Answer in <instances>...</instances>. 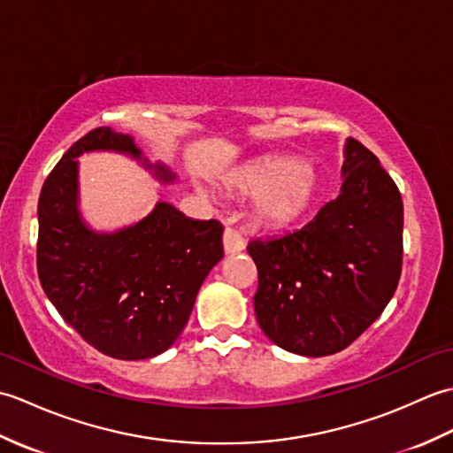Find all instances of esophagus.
Wrapping results in <instances>:
<instances>
[{"instance_id":"34e87169","label":"esophagus","mask_w":453,"mask_h":453,"mask_svg":"<svg viewBox=\"0 0 453 453\" xmlns=\"http://www.w3.org/2000/svg\"><path fill=\"white\" fill-rule=\"evenodd\" d=\"M245 249V239L242 237V234L235 232V229L227 227L224 232V251L226 255H235L242 253Z\"/></svg>"}]
</instances>
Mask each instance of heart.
I'll list each match as a JSON object with an SVG mask.
<instances>
[{
	"mask_svg": "<svg viewBox=\"0 0 453 453\" xmlns=\"http://www.w3.org/2000/svg\"><path fill=\"white\" fill-rule=\"evenodd\" d=\"M247 198H257V216L266 226H288L300 218L315 195V173L297 157H268L247 169L237 182Z\"/></svg>",
	"mask_w": 453,
	"mask_h": 453,
	"instance_id": "heart-1",
	"label": "heart"
}]
</instances>
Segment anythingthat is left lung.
I'll use <instances>...</instances> for the list:
<instances>
[{"mask_svg":"<svg viewBox=\"0 0 453 453\" xmlns=\"http://www.w3.org/2000/svg\"><path fill=\"white\" fill-rule=\"evenodd\" d=\"M342 187L302 229L253 239L257 321L280 349L300 356L344 350L378 319L397 290L403 200L380 159L344 142Z\"/></svg>","mask_w":453,"mask_h":453,"instance_id":"8db88e82","label":"left lung"}]
</instances>
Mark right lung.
<instances>
[{
  "instance_id": "add662e5",
  "label": "right lung",
  "mask_w": 453,
  "mask_h": 453,
  "mask_svg": "<svg viewBox=\"0 0 453 453\" xmlns=\"http://www.w3.org/2000/svg\"><path fill=\"white\" fill-rule=\"evenodd\" d=\"M95 151L130 157L161 185L179 180L128 134L97 128L75 142L38 198V278L64 321L95 349L119 360L153 358L185 329L202 282L224 257V227L163 200L134 224L91 227L80 208L78 157Z\"/></svg>"
}]
</instances>
